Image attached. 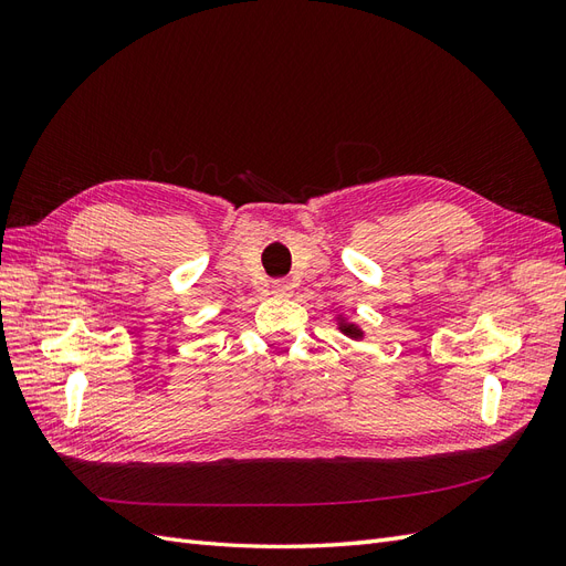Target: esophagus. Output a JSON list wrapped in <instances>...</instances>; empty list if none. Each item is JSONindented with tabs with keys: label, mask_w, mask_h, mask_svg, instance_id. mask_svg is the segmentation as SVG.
Masks as SVG:
<instances>
[{
	"label": "esophagus",
	"mask_w": 566,
	"mask_h": 566,
	"mask_svg": "<svg viewBox=\"0 0 566 566\" xmlns=\"http://www.w3.org/2000/svg\"><path fill=\"white\" fill-rule=\"evenodd\" d=\"M271 293L279 295V297H287L290 293H293V283L285 281V279L273 281V283H271Z\"/></svg>",
	"instance_id": "obj_1"
}]
</instances>
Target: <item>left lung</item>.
<instances>
[{
  "instance_id": "left-lung-1",
  "label": "left lung",
  "mask_w": 566,
  "mask_h": 566,
  "mask_svg": "<svg viewBox=\"0 0 566 566\" xmlns=\"http://www.w3.org/2000/svg\"><path fill=\"white\" fill-rule=\"evenodd\" d=\"M339 331L345 333V335H349L352 339H361L364 337L361 328H358V325H354V323H347V321H339Z\"/></svg>"
}]
</instances>
